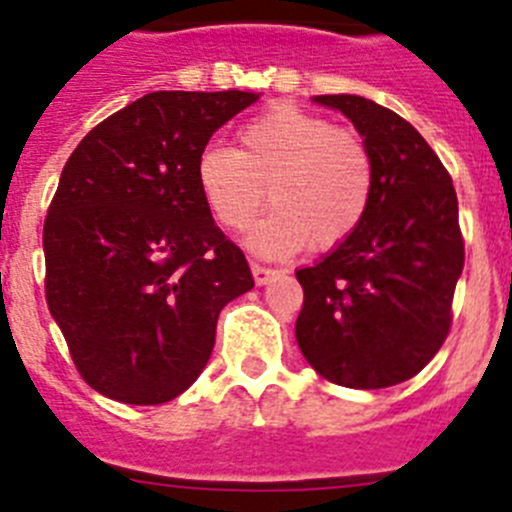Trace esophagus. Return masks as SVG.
Returning <instances> with one entry per match:
<instances>
[{
  "instance_id": "1",
  "label": "esophagus",
  "mask_w": 512,
  "mask_h": 512,
  "mask_svg": "<svg viewBox=\"0 0 512 512\" xmlns=\"http://www.w3.org/2000/svg\"><path fill=\"white\" fill-rule=\"evenodd\" d=\"M251 274H253V282L259 284H266L269 282L271 277H274V274H277V271L274 269H269V266H261V264H251Z\"/></svg>"
}]
</instances>
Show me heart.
<instances>
[{"label": "heart", "mask_w": 512, "mask_h": 512, "mask_svg": "<svg viewBox=\"0 0 512 512\" xmlns=\"http://www.w3.org/2000/svg\"><path fill=\"white\" fill-rule=\"evenodd\" d=\"M197 184L212 217L243 233L269 202L248 243L282 259L310 246L333 251L364 225L377 171L364 140L348 128L292 104H277L238 133V151L207 146L197 158Z\"/></svg>", "instance_id": "b5f03b06"}]
</instances>
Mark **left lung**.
Segmentation results:
<instances>
[{"label": "left lung", "instance_id": "1", "mask_svg": "<svg viewBox=\"0 0 512 512\" xmlns=\"http://www.w3.org/2000/svg\"><path fill=\"white\" fill-rule=\"evenodd\" d=\"M364 135L377 171L364 225L302 284L297 343L307 364L351 390H382L415 377L451 330L464 269V235L451 176L423 135L372 99L320 94Z\"/></svg>", "mask_w": 512, "mask_h": 512}]
</instances>
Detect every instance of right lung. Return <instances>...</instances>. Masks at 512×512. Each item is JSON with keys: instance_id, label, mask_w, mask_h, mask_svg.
Masks as SVG:
<instances>
[{"instance_id": "obj_1", "label": "right lung", "mask_w": 512, "mask_h": 512, "mask_svg": "<svg viewBox=\"0 0 512 512\" xmlns=\"http://www.w3.org/2000/svg\"><path fill=\"white\" fill-rule=\"evenodd\" d=\"M251 92H151L84 135L43 225L45 302L81 379L161 405L200 377L217 315L253 287L212 220L197 158Z\"/></svg>"}]
</instances>
